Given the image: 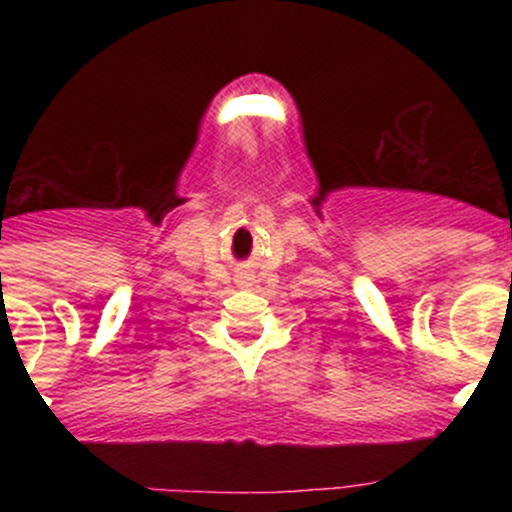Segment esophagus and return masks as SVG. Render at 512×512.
I'll return each instance as SVG.
<instances>
[{
	"instance_id": "34e87169",
	"label": "esophagus",
	"mask_w": 512,
	"mask_h": 512,
	"mask_svg": "<svg viewBox=\"0 0 512 512\" xmlns=\"http://www.w3.org/2000/svg\"><path fill=\"white\" fill-rule=\"evenodd\" d=\"M245 276H248V279H250V274H245Z\"/></svg>"
}]
</instances>
